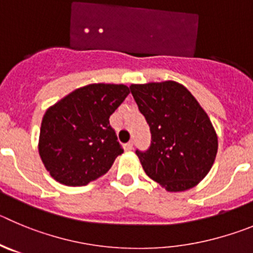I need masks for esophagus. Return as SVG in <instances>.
<instances>
[{
	"label": "esophagus",
	"instance_id": "esophagus-1",
	"mask_svg": "<svg viewBox=\"0 0 253 253\" xmlns=\"http://www.w3.org/2000/svg\"><path fill=\"white\" fill-rule=\"evenodd\" d=\"M131 149H133V143L129 142V143H126V144H124V150H125V152H130Z\"/></svg>",
	"mask_w": 253,
	"mask_h": 253
}]
</instances>
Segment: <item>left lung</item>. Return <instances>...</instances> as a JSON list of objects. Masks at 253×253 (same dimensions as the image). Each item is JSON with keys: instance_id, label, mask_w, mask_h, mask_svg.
<instances>
[{"instance_id": "obj_1", "label": "left lung", "mask_w": 253, "mask_h": 253, "mask_svg": "<svg viewBox=\"0 0 253 253\" xmlns=\"http://www.w3.org/2000/svg\"><path fill=\"white\" fill-rule=\"evenodd\" d=\"M130 91L152 134L149 149L135 152L145 174L168 192L196 187L210 173L218 150L205 109L177 81L131 84Z\"/></svg>"}]
</instances>
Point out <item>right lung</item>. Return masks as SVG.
Listing matches in <instances>:
<instances>
[{
	"instance_id": "add662e5",
	"label": "right lung",
	"mask_w": 253,
	"mask_h": 253,
	"mask_svg": "<svg viewBox=\"0 0 253 253\" xmlns=\"http://www.w3.org/2000/svg\"><path fill=\"white\" fill-rule=\"evenodd\" d=\"M129 92L124 84H90L46 110L39 154L51 177L61 184L80 187L108 172L123 153L109 118Z\"/></svg>"
}]
</instances>
